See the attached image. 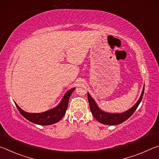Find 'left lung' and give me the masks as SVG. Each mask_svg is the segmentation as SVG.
Wrapping results in <instances>:
<instances>
[{
	"instance_id": "1",
	"label": "left lung",
	"mask_w": 159,
	"mask_h": 159,
	"mask_svg": "<svg viewBox=\"0 0 159 159\" xmlns=\"http://www.w3.org/2000/svg\"><path fill=\"white\" fill-rule=\"evenodd\" d=\"M144 86L143 88V90H142L140 98L138 99V101L136 102V104L133 107H131L130 109H128V111L120 113V114H112V113H107L102 111V109L99 108V107L97 105L95 101L90 95V94L88 93V102H89L90 111L92 112L93 116L95 118V119L98 120L99 123H102V124L110 125H118L128 119L133 114V113L137 109V108H138L139 103L142 101V97H143L144 95Z\"/></svg>"
}]
</instances>
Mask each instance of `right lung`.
<instances>
[{"instance_id":"add662e5","label":"right lung","mask_w":159,"mask_h":159,"mask_svg":"<svg viewBox=\"0 0 159 159\" xmlns=\"http://www.w3.org/2000/svg\"><path fill=\"white\" fill-rule=\"evenodd\" d=\"M75 88L67 91L64 94L62 99H61L60 104L57 107L45 112L28 113L21 109L16 103L15 105L17 107V108L20 114L28 120H29V121L41 125H52L54 124V123L60 121L64 116V114H65L67 107H68V103L70 96H71Z\"/></svg>"}]
</instances>
